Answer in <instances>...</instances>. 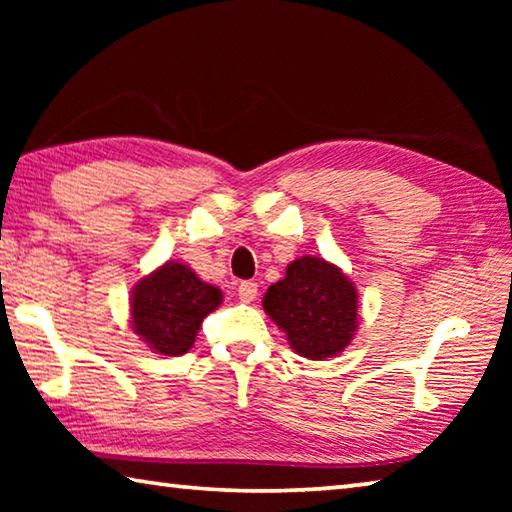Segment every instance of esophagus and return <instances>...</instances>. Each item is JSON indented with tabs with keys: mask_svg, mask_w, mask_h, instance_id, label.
<instances>
[{
	"mask_svg": "<svg viewBox=\"0 0 512 512\" xmlns=\"http://www.w3.org/2000/svg\"><path fill=\"white\" fill-rule=\"evenodd\" d=\"M239 300L241 302H253L257 298V284L253 280H246L239 284Z\"/></svg>",
	"mask_w": 512,
	"mask_h": 512,
	"instance_id": "esophagus-1",
	"label": "esophagus"
}]
</instances>
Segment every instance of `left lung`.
Wrapping results in <instances>:
<instances>
[{"label": "left lung", "instance_id": "8db88e82", "mask_svg": "<svg viewBox=\"0 0 512 512\" xmlns=\"http://www.w3.org/2000/svg\"><path fill=\"white\" fill-rule=\"evenodd\" d=\"M357 289L323 257H302L268 287L264 311L300 357L327 359L348 348L357 329Z\"/></svg>", "mask_w": 512, "mask_h": 512}]
</instances>
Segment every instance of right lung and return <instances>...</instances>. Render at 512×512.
<instances>
[{"mask_svg":"<svg viewBox=\"0 0 512 512\" xmlns=\"http://www.w3.org/2000/svg\"><path fill=\"white\" fill-rule=\"evenodd\" d=\"M223 293L198 280L192 268L167 262L142 277L133 289L131 323L135 334L164 357H178L192 348L203 318L221 305Z\"/></svg>","mask_w":512,"mask_h":512,"instance_id":"obj_1","label":"right lung"}]
</instances>
